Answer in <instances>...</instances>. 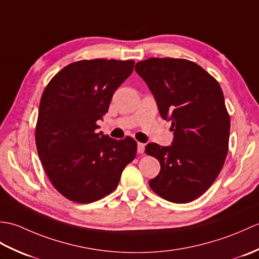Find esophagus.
<instances>
[{
	"mask_svg": "<svg viewBox=\"0 0 259 259\" xmlns=\"http://www.w3.org/2000/svg\"><path fill=\"white\" fill-rule=\"evenodd\" d=\"M145 151V145L141 144V142H138V153H144Z\"/></svg>",
	"mask_w": 259,
	"mask_h": 259,
	"instance_id": "34e87169",
	"label": "esophagus"
}]
</instances>
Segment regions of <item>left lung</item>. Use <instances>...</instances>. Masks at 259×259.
Wrapping results in <instances>:
<instances>
[{"mask_svg":"<svg viewBox=\"0 0 259 259\" xmlns=\"http://www.w3.org/2000/svg\"><path fill=\"white\" fill-rule=\"evenodd\" d=\"M135 70L174 131L170 147L146 146L147 155L161 166L149 181L150 188L168 201L190 202L213 184L228 153L230 119L222 88L200 65L186 59L150 58Z\"/></svg>","mask_w":259,"mask_h":259,"instance_id":"8db88e82","label":"left lung"}]
</instances>
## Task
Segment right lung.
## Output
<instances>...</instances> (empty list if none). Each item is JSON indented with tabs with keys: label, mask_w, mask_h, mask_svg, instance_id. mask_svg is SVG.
<instances>
[{
	"label": "right lung",
	"mask_w": 259,
	"mask_h": 259,
	"mask_svg": "<svg viewBox=\"0 0 259 259\" xmlns=\"http://www.w3.org/2000/svg\"><path fill=\"white\" fill-rule=\"evenodd\" d=\"M134 65L133 60H81L59 71L42 93L37 153L54 188L71 201L90 203L111 194L136 158L131 137L114 140L97 133V121Z\"/></svg>",
	"instance_id": "obj_1"
}]
</instances>
